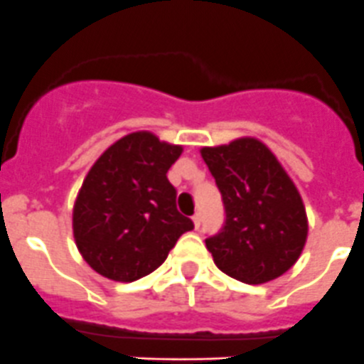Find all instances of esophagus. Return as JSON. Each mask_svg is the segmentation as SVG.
I'll return each mask as SVG.
<instances>
[{
	"mask_svg": "<svg viewBox=\"0 0 364 364\" xmlns=\"http://www.w3.org/2000/svg\"><path fill=\"white\" fill-rule=\"evenodd\" d=\"M192 220H193V225H196V229H199V225H200V213L193 215Z\"/></svg>",
	"mask_w": 364,
	"mask_h": 364,
	"instance_id": "34e87169",
	"label": "esophagus"
}]
</instances>
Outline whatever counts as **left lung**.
<instances>
[{
    "instance_id": "1",
    "label": "left lung",
    "mask_w": 364,
    "mask_h": 364,
    "mask_svg": "<svg viewBox=\"0 0 364 364\" xmlns=\"http://www.w3.org/2000/svg\"><path fill=\"white\" fill-rule=\"evenodd\" d=\"M200 156L225 210L224 228L206 238L215 264L247 284L283 276L308 238L304 203L283 165L263 142L250 136L203 147Z\"/></svg>"
}]
</instances>
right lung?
I'll use <instances>...</instances> for the list:
<instances>
[{
	"instance_id": "add662e5",
	"label": "right lung",
	"mask_w": 364,
	"mask_h": 364,
	"mask_svg": "<svg viewBox=\"0 0 364 364\" xmlns=\"http://www.w3.org/2000/svg\"><path fill=\"white\" fill-rule=\"evenodd\" d=\"M183 147L135 132L112 144L88 171L73 210V232L97 274L132 283L156 270L193 222L176 208L167 172Z\"/></svg>"
}]
</instances>
